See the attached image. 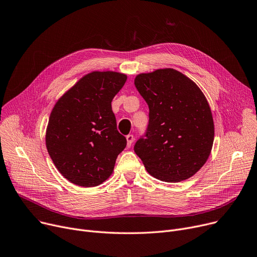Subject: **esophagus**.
Wrapping results in <instances>:
<instances>
[{"label": "esophagus", "instance_id": "obj_1", "mask_svg": "<svg viewBox=\"0 0 257 257\" xmlns=\"http://www.w3.org/2000/svg\"><path fill=\"white\" fill-rule=\"evenodd\" d=\"M126 140H127V147L130 148L133 144V141H134V136L132 134H129L126 136Z\"/></svg>", "mask_w": 257, "mask_h": 257}]
</instances>
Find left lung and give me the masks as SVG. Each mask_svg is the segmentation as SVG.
Here are the masks:
<instances>
[{"label": "left lung", "instance_id": "8db88e82", "mask_svg": "<svg viewBox=\"0 0 257 257\" xmlns=\"http://www.w3.org/2000/svg\"><path fill=\"white\" fill-rule=\"evenodd\" d=\"M134 84L150 109L147 139L136 142V155L160 181L191 178L207 162L214 143L206 96L192 79L173 68L140 73Z\"/></svg>", "mask_w": 257, "mask_h": 257}]
</instances>
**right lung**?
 Here are the masks:
<instances>
[{"mask_svg":"<svg viewBox=\"0 0 257 257\" xmlns=\"http://www.w3.org/2000/svg\"><path fill=\"white\" fill-rule=\"evenodd\" d=\"M127 75L92 71L55 104L45 134L49 156L61 175L81 187H94L112 174L127 141L116 130L111 101Z\"/></svg>","mask_w":257,"mask_h":257,"instance_id":"right-lung-1","label":"right lung"}]
</instances>
